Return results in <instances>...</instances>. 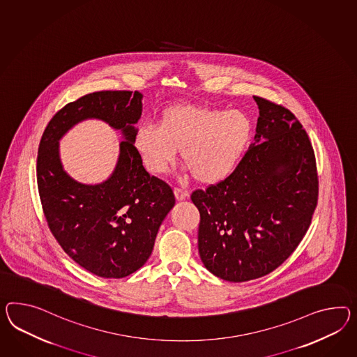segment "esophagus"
Here are the masks:
<instances>
[{"label": "esophagus", "instance_id": "esophagus-1", "mask_svg": "<svg viewBox=\"0 0 357 357\" xmlns=\"http://www.w3.org/2000/svg\"><path fill=\"white\" fill-rule=\"evenodd\" d=\"M174 192L176 199L178 202L185 201L189 197V192H186V190H183V189H178V188H174Z\"/></svg>", "mask_w": 357, "mask_h": 357}]
</instances>
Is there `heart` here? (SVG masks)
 <instances>
[{
    "mask_svg": "<svg viewBox=\"0 0 357 357\" xmlns=\"http://www.w3.org/2000/svg\"><path fill=\"white\" fill-rule=\"evenodd\" d=\"M254 121L241 110L190 103L165 107L158 126H141L135 146L150 174H165L181 150V160L203 183L228 178L254 138Z\"/></svg>",
    "mask_w": 357,
    "mask_h": 357,
    "instance_id": "b5f03b06",
    "label": "heart"
}]
</instances>
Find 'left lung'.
<instances>
[{"instance_id": "1", "label": "left lung", "mask_w": 357, "mask_h": 357, "mask_svg": "<svg viewBox=\"0 0 357 357\" xmlns=\"http://www.w3.org/2000/svg\"><path fill=\"white\" fill-rule=\"evenodd\" d=\"M255 141L237 169L192 201L198 251L212 275L245 282L273 272L310 228L319 180L308 135L291 111L261 97Z\"/></svg>"}]
</instances>
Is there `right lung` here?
<instances>
[{"label": "right lung", "mask_w": 357, "mask_h": 357, "mask_svg": "<svg viewBox=\"0 0 357 357\" xmlns=\"http://www.w3.org/2000/svg\"><path fill=\"white\" fill-rule=\"evenodd\" d=\"M142 94L103 91L66 105L49 121L37 155V186L47 225L64 252L91 273L123 278L151 255L159 227L174 206L172 189L147 174L135 147ZM121 132L120 156L102 183L84 184L63 171L59 141L85 119Z\"/></svg>", "instance_id": "right-lung-1"}]
</instances>
